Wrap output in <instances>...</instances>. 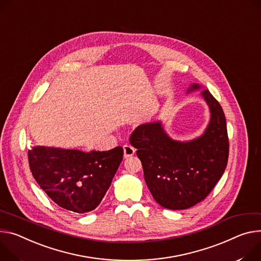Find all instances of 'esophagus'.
<instances>
[{
    "label": "esophagus",
    "instance_id": "1",
    "mask_svg": "<svg viewBox=\"0 0 261 261\" xmlns=\"http://www.w3.org/2000/svg\"><path fill=\"white\" fill-rule=\"evenodd\" d=\"M135 154V149L130 146V145H125L124 146V157L129 158Z\"/></svg>",
    "mask_w": 261,
    "mask_h": 261
}]
</instances>
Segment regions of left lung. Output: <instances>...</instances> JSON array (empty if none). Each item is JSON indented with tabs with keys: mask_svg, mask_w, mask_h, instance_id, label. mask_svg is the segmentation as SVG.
Returning <instances> with one entry per match:
<instances>
[{
	"mask_svg": "<svg viewBox=\"0 0 261 261\" xmlns=\"http://www.w3.org/2000/svg\"><path fill=\"white\" fill-rule=\"evenodd\" d=\"M192 84L188 92L199 89ZM210 109L209 124L200 137L177 141L165 133L161 122L138 126L130 144L144 169L155 201L172 210L187 209L203 201L219 182L227 167L229 139L222 106L208 89L201 92Z\"/></svg>",
	"mask_w": 261,
	"mask_h": 261,
	"instance_id": "1",
	"label": "left lung"
}]
</instances>
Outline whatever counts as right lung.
<instances>
[{
	"label": "right lung",
	"mask_w": 261,
	"mask_h": 261,
	"mask_svg": "<svg viewBox=\"0 0 261 261\" xmlns=\"http://www.w3.org/2000/svg\"><path fill=\"white\" fill-rule=\"evenodd\" d=\"M124 150H64L34 147L28 151L31 173L58 206L77 213L97 208L123 160Z\"/></svg>",
	"instance_id": "right-lung-1"
}]
</instances>
